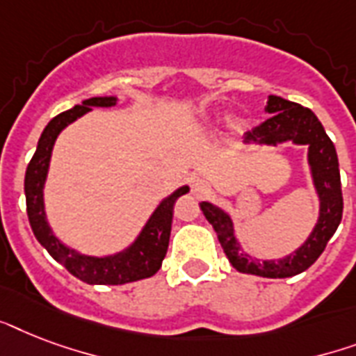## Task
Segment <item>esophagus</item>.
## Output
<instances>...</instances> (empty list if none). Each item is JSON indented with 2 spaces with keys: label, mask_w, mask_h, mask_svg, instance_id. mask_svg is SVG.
<instances>
[{
  "label": "esophagus",
  "mask_w": 356,
  "mask_h": 356,
  "mask_svg": "<svg viewBox=\"0 0 356 356\" xmlns=\"http://www.w3.org/2000/svg\"><path fill=\"white\" fill-rule=\"evenodd\" d=\"M190 186H192V192H194L197 197H205V195L211 194V184H209V181H207L205 177H201V175L192 177Z\"/></svg>",
  "instance_id": "34e87169"
}]
</instances>
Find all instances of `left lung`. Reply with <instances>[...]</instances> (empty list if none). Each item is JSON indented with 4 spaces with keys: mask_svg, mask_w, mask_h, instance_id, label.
Masks as SVG:
<instances>
[{
    "mask_svg": "<svg viewBox=\"0 0 356 356\" xmlns=\"http://www.w3.org/2000/svg\"><path fill=\"white\" fill-rule=\"evenodd\" d=\"M264 111L271 116L245 133L243 140L248 144L277 145L279 142L292 140L296 144L309 145V162L321 205L320 220L316 223L309 240L286 259L253 262L240 253L236 238L233 234L231 218L222 209H218L207 201L200 203V207L209 223L216 231L218 240L222 243L229 262L238 271L251 273V275L270 277V279H284V277L298 275L310 268L323 253L327 242L331 240L342 222V183H340V170H338L334 144L327 136L325 129L310 108H305L299 103L288 102L279 96H270Z\"/></svg>",
    "mask_w": 356,
    "mask_h": 356,
    "instance_id": "8db88e82",
    "label": "left lung"
}]
</instances>
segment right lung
<instances>
[{
	"mask_svg": "<svg viewBox=\"0 0 356 356\" xmlns=\"http://www.w3.org/2000/svg\"><path fill=\"white\" fill-rule=\"evenodd\" d=\"M116 97H90L83 102V105H75L66 113L58 114L47 123L42 133L38 145L33 159H31L27 172H25V203H27V218H29L31 229L35 233L36 240L47 249V253L53 259L60 262L74 277L81 279L86 284H125V282L140 281L155 275L161 270L162 260L166 257L170 233H172L173 205L177 197L188 192V186L179 188L170 197L162 201L156 207L149 222L145 223L144 231L136 238V242L120 254L96 259V257H85L74 249L66 248L58 242V238L53 236L51 229L46 222L44 214V200H42V188L47 175L49 156L58 133L68 123L92 111V107H113Z\"/></svg>",
	"mask_w": 356,
	"mask_h": 356,
	"instance_id": "obj_1",
	"label": "right lung"
}]
</instances>
